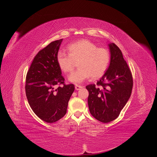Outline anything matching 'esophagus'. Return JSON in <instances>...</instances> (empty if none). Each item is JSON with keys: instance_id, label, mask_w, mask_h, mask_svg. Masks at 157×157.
<instances>
[{"instance_id": "esophagus-1", "label": "esophagus", "mask_w": 157, "mask_h": 157, "mask_svg": "<svg viewBox=\"0 0 157 157\" xmlns=\"http://www.w3.org/2000/svg\"><path fill=\"white\" fill-rule=\"evenodd\" d=\"M82 87L81 86H78V85H76V86H75V89H76V90H80Z\"/></svg>"}]
</instances>
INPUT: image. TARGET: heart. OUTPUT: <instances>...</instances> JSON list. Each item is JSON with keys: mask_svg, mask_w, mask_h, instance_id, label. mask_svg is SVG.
Returning a JSON list of instances; mask_svg holds the SVG:
<instances>
[{"mask_svg": "<svg viewBox=\"0 0 157 157\" xmlns=\"http://www.w3.org/2000/svg\"><path fill=\"white\" fill-rule=\"evenodd\" d=\"M68 54L59 51L56 60L60 70L71 72L78 62L77 70L69 75L68 80L74 84H80L90 77L96 79L106 72L110 61V53L105 48H98L88 40H81L68 47Z\"/></svg>", "mask_w": 157, "mask_h": 157, "instance_id": "obj_1", "label": "heart"}]
</instances>
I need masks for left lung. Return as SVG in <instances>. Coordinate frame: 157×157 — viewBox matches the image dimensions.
Returning a JSON list of instances; mask_svg holds the SVG:
<instances>
[{"label":"left lung","mask_w":157,"mask_h":157,"mask_svg":"<svg viewBox=\"0 0 157 157\" xmlns=\"http://www.w3.org/2000/svg\"><path fill=\"white\" fill-rule=\"evenodd\" d=\"M110 63L97 85L86 86L90 114L97 120L108 123L115 120L130 98L133 88L131 71L122 51L114 43L108 44Z\"/></svg>","instance_id":"obj_1"}]
</instances>
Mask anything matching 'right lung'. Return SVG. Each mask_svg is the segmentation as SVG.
I'll return each instance as SVG.
<instances>
[{
	"mask_svg": "<svg viewBox=\"0 0 157 157\" xmlns=\"http://www.w3.org/2000/svg\"><path fill=\"white\" fill-rule=\"evenodd\" d=\"M62 40L52 41L40 51L26 76L25 89L29 105L40 119L48 123L56 122L66 114L69 100L75 90L73 84H64L56 60ZM61 83L63 86L55 89L56 85Z\"/></svg>",
	"mask_w": 157,
	"mask_h": 157,
	"instance_id": "obj_1",
	"label": "right lung"
}]
</instances>
